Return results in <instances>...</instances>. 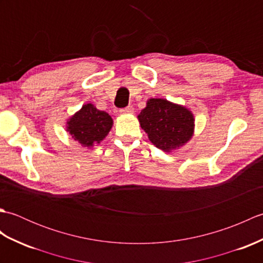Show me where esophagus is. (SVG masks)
<instances>
[{
	"instance_id": "obj_1",
	"label": "esophagus",
	"mask_w": 263,
	"mask_h": 263,
	"mask_svg": "<svg viewBox=\"0 0 263 263\" xmlns=\"http://www.w3.org/2000/svg\"><path fill=\"white\" fill-rule=\"evenodd\" d=\"M120 113H121V114H124V115H125V114H132V113H133V107H132V106H127L126 108L121 109Z\"/></svg>"
}]
</instances>
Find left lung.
<instances>
[{"mask_svg": "<svg viewBox=\"0 0 263 263\" xmlns=\"http://www.w3.org/2000/svg\"><path fill=\"white\" fill-rule=\"evenodd\" d=\"M150 142L165 153L180 149L194 135V115L185 106L165 98H150L138 115Z\"/></svg>", "mask_w": 263, "mask_h": 263, "instance_id": "8db88e82", "label": "left lung"}]
</instances>
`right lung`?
<instances>
[{
  "instance_id": "obj_1",
  "label": "right lung",
  "mask_w": 263,
  "mask_h": 263,
  "mask_svg": "<svg viewBox=\"0 0 263 263\" xmlns=\"http://www.w3.org/2000/svg\"><path fill=\"white\" fill-rule=\"evenodd\" d=\"M113 127V119L108 113L87 103L66 121V132L85 148H92L107 137Z\"/></svg>"
}]
</instances>
